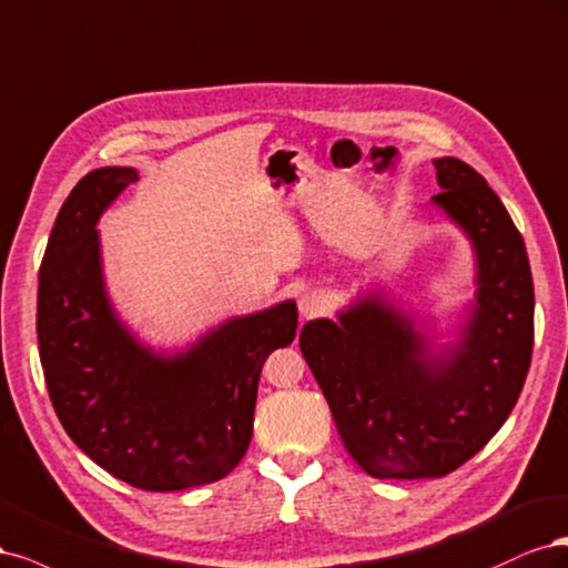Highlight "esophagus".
I'll list each match as a JSON object with an SVG mask.
<instances>
[{
  "instance_id": "obj_1",
  "label": "esophagus",
  "mask_w": 568,
  "mask_h": 568,
  "mask_svg": "<svg viewBox=\"0 0 568 568\" xmlns=\"http://www.w3.org/2000/svg\"><path fill=\"white\" fill-rule=\"evenodd\" d=\"M297 306H300L302 318H314L325 311V300H323V295H318V292H304Z\"/></svg>"
}]
</instances>
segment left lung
Listing matches in <instances>:
<instances>
[{
    "instance_id": "obj_1",
    "label": "left lung",
    "mask_w": 568,
    "mask_h": 568,
    "mask_svg": "<svg viewBox=\"0 0 568 568\" xmlns=\"http://www.w3.org/2000/svg\"><path fill=\"white\" fill-rule=\"evenodd\" d=\"M434 168L442 193L429 205L467 237L471 297L442 325L371 287L300 333L344 448L375 479H438L465 465L505 425L534 352L521 233L467 162L444 155Z\"/></svg>"
}]
</instances>
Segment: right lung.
Returning a JSON list of instances; mask_svg holds the SVG:
<instances>
[{
  "instance_id": "right-lung-1",
  "label": "right lung",
  "mask_w": 568,
  "mask_h": 568,
  "mask_svg": "<svg viewBox=\"0 0 568 568\" xmlns=\"http://www.w3.org/2000/svg\"><path fill=\"white\" fill-rule=\"evenodd\" d=\"M134 181V168H99L63 203L40 266V358L82 453L130 486L184 490L243 460L262 365L295 339L297 302L231 316L184 346L141 339L108 295L97 229Z\"/></svg>"
}]
</instances>
